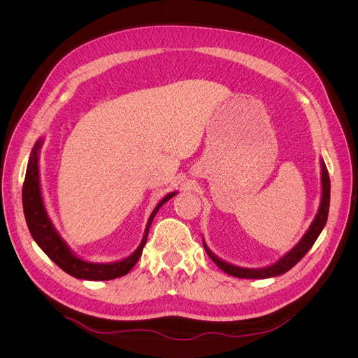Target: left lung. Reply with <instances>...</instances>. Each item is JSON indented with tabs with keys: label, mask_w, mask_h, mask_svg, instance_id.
Segmentation results:
<instances>
[{
	"label": "left lung",
	"mask_w": 358,
	"mask_h": 358,
	"mask_svg": "<svg viewBox=\"0 0 358 358\" xmlns=\"http://www.w3.org/2000/svg\"><path fill=\"white\" fill-rule=\"evenodd\" d=\"M320 164H321V201H320L318 212L315 215V218H313L312 224L309 225V229L306 230V233L301 236V239L292 246L288 252H285L282 257L278 258L275 263L264 267H257V268L242 267V266H236L225 262V259L213 254L203 239V246L206 249V252H208V255L212 258V262L227 275H231L236 278H246V279L275 278V276L287 273L288 270L294 267L300 259L306 255V252L312 248V245L315 243V241L318 239V236L324 229V225L327 222L329 208H330V178H329L326 162H324L322 158L320 159Z\"/></svg>",
	"instance_id": "left-lung-1"
}]
</instances>
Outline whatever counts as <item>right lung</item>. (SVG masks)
I'll return each instance as SVG.
<instances>
[{"label": "right lung", "instance_id": "1", "mask_svg": "<svg viewBox=\"0 0 358 358\" xmlns=\"http://www.w3.org/2000/svg\"><path fill=\"white\" fill-rule=\"evenodd\" d=\"M43 143H45V137H40L31 150L22 189L24 213L32 239L36 241L41 251L45 252L53 263L61 267L66 273L71 275L73 278L85 280H109L127 275L129 270L136 266L140 255L143 252L150 224H152L159 208L162 204H166L170 199L175 197L178 191L169 192L167 196H164L158 201L146 222L142 242H140V245L136 248V251L133 254L110 263L88 262V259H85L76 254L67 245V242L62 239L55 224L52 222L50 216L46 210L40 183V152Z\"/></svg>", "mask_w": 358, "mask_h": 358}]
</instances>
